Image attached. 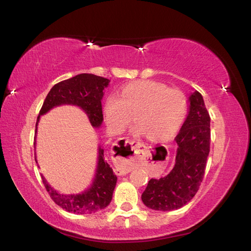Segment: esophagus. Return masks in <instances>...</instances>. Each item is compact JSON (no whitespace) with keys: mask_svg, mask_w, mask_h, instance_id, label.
Segmentation results:
<instances>
[{"mask_svg":"<svg viewBox=\"0 0 251 251\" xmlns=\"http://www.w3.org/2000/svg\"><path fill=\"white\" fill-rule=\"evenodd\" d=\"M138 144H140V143L132 141V140L120 139L119 141H117L114 144V148L116 149V151H117V153H119V155L127 157V160H128V159H131L132 156L135 154L136 146ZM125 159H126V158H125ZM129 171H131V167L128 166V164H125V166L117 167L115 169V173L118 175H125V174L128 173Z\"/></svg>","mask_w":251,"mask_h":251,"instance_id":"34e87169","label":"esophagus"}]
</instances>
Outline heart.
<instances>
[{"label":"heart","mask_w":251,"mask_h":251,"mask_svg":"<svg viewBox=\"0 0 251 251\" xmlns=\"http://www.w3.org/2000/svg\"><path fill=\"white\" fill-rule=\"evenodd\" d=\"M108 127L120 133L137 123L132 132L138 136L150 135L153 140L171 138L181 126L186 114V99L177 89H169L151 80L126 85L119 96H110L104 107Z\"/></svg>","instance_id":"obj_1"}]
</instances>
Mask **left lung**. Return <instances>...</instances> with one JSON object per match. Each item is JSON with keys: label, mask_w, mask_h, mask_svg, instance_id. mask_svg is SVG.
Instances as JSON below:
<instances>
[{"label": "left lung", "mask_w": 251, "mask_h": 251, "mask_svg": "<svg viewBox=\"0 0 251 251\" xmlns=\"http://www.w3.org/2000/svg\"><path fill=\"white\" fill-rule=\"evenodd\" d=\"M188 112L175 137V166L167 176L150 179L141 196L144 205L157 211H171L186 205L201 184L210 151V116L202 95L188 96Z\"/></svg>", "instance_id": "1"}]
</instances>
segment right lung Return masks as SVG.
Here are the masks:
<instances>
[{
	"label": "right lung",
	"instance_id": "obj_1",
	"mask_svg": "<svg viewBox=\"0 0 251 251\" xmlns=\"http://www.w3.org/2000/svg\"><path fill=\"white\" fill-rule=\"evenodd\" d=\"M110 80L94 74L82 73L55 84L48 93L40 110L36 123V134L39 120L50 110L63 105L76 106L83 110L93 127L100 128L103 124L102 99L104 89ZM36 149V137L35 143ZM37 163V157L35 155ZM42 181L50 197L59 207L68 212L77 214H91L106 208L112 200L117 177L104 157V149L98 147V162L93 182L81 194H61L50 185L45 177Z\"/></svg>",
	"mask_w": 251,
	"mask_h": 251
}]
</instances>
